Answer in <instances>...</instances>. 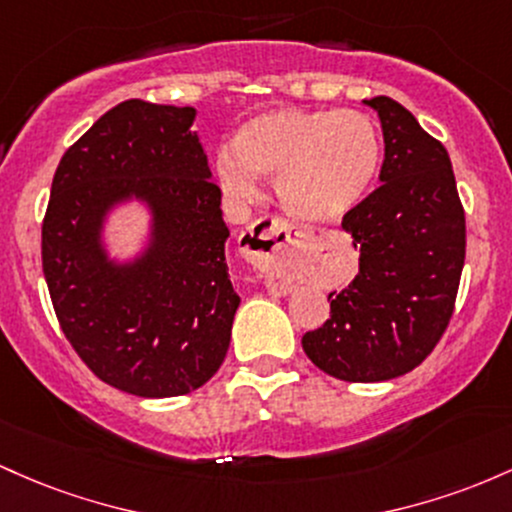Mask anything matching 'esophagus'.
<instances>
[{
    "instance_id": "34e87169",
    "label": "esophagus",
    "mask_w": 512,
    "mask_h": 512,
    "mask_svg": "<svg viewBox=\"0 0 512 512\" xmlns=\"http://www.w3.org/2000/svg\"><path fill=\"white\" fill-rule=\"evenodd\" d=\"M309 234L292 227L283 217H261L241 234L244 256L261 273L268 275V290L283 292L287 283L280 275V266L292 256H300L307 246Z\"/></svg>"
}]
</instances>
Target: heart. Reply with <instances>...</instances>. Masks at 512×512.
<instances>
[{
    "label": "heart",
    "instance_id": "1",
    "mask_svg": "<svg viewBox=\"0 0 512 512\" xmlns=\"http://www.w3.org/2000/svg\"><path fill=\"white\" fill-rule=\"evenodd\" d=\"M232 151L212 162L217 186L232 203H251L256 179H268L290 215L326 225L358 208L372 188L382 135L360 111L271 108L239 125Z\"/></svg>",
    "mask_w": 512,
    "mask_h": 512
}]
</instances>
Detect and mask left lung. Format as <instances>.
I'll list each match as a JSON object with an SVG mask.
<instances>
[{
	"instance_id": "1",
	"label": "left lung",
	"mask_w": 512,
	"mask_h": 512,
	"mask_svg": "<svg viewBox=\"0 0 512 512\" xmlns=\"http://www.w3.org/2000/svg\"><path fill=\"white\" fill-rule=\"evenodd\" d=\"M363 103L382 123V186L343 217L360 271L302 348L336 380L384 382L421 365L450 324L467 229L447 149L389 96Z\"/></svg>"
}]
</instances>
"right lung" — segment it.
Wrapping results in <instances>:
<instances>
[{
    "mask_svg": "<svg viewBox=\"0 0 512 512\" xmlns=\"http://www.w3.org/2000/svg\"><path fill=\"white\" fill-rule=\"evenodd\" d=\"M195 113L140 99L103 113L60 159L43 220V273L67 341L99 380L145 399L188 394L220 370L241 302ZM132 202L148 234L120 259L105 229Z\"/></svg>",
    "mask_w": 512,
    "mask_h": 512,
    "instance_id": "obj_1",
    "label": "right lung"
}]
</instances>
